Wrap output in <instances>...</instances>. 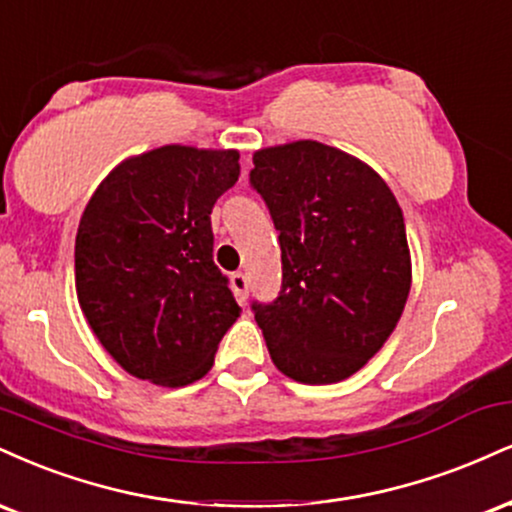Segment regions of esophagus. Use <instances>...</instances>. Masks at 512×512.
<instances>
[{
	"mask_svg": "<svg viewBox=\"0 0 512 512\" xmlns=\"http://www.w3.org/2000/svg\"><path fill=\"white\" fill-rule=\"evenodd\" d=\"M231 291L236 295V300L240 305L245 303V298H248V276L243 272H236L231 274Z\"/></svg>",
	"mask_w": 512,
	"mask_h": 512,
	"instance_id": "esophagus-1",
	"label": "esophagus"
}]
</instances>
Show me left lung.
<instances>
[{
	"label": "left lung",
	"mask_w": 512,
	"mask_h": 512,
	"mask_svg": "<svg viewBox=\"0 0 512 512\" xmlns=\"http://www.w3.org/2000/svg\"><path fill=\"white\" fill-rule=\"evenodd\" d=\"M252 164L283 264L279 298L252 305L269 355L300 384L353 377L389 341L410 293L400 205L372 166L317 140L262 147Z\"/></svg>",
	"instance_id": "1"
}]
</instances>
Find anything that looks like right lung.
Returning a JSON list of instances; mask_svg holds the SVG:
<instances>
[{
	"mask_svg": "<svg viewBox=\"0 0 512 512\" xmlns=\"http://www.w3.org/2000/svg\"><path fill=\"white\" fill-rule=\"evenodd\" d=\"M238 150L164 145L123 159L92 193L76 236V293L92 334L128 374L188 386L240 317L212 260L214 202Z\"/></svg>",
	"mask_w": 512,
	"mask_h": 512,
	"instance_id": "right-lung-1",
	"label": "right lung"
}]
</instances>
